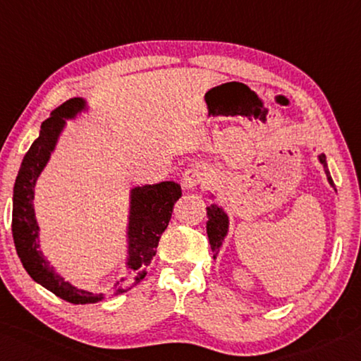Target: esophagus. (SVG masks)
I'll return each instance as SVG.
<instances>
[{"label":"esophagus","instance_id":"1","mask_svg":"<svg viewBox=\"0 0 361 361\" xmlns=\"http://www.w3.org/2000/svg\"><path fill=\"white\" fill-rule=\"evenodd\" d=\"M182 187L185 188V190H195L201 182H203V176L198 169H187L184 176H182Z\"/></svg>","mask_w":361,"mask_h":361}]
</instances>
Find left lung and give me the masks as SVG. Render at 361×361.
Segmentation results:
<instances>
[{"label": "left lung", "instance_id": "8db88e82", "mask_svg": "<svg viewBox=\"0 0 361 361\" xmlns=\"http://www.w3.org/2000/svg\"><path fill=\"white\" fill-rule=\"evenodd\" d=\"M319 161L322 166L325 169V174H326V179L330 182V185L334 188V182L330 176V171H328V164L325 160V155L320 154L319 155ZM209 198L214 200L217 198L216 195L212 192H209ZM207 211V222H206V231H207V238H209V244H211V249L214 252V258L217 257L220 247H222V244L225 241L226 235H228V230H230V217L228 214H226L225 207L224 206H219L216 203H212L211 206L206 207Z\"/></svg>", "mask_w": 361, "mask_h": 361}]
</instances>
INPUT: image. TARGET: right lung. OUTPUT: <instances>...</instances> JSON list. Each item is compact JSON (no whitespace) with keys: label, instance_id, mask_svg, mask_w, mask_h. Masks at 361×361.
I'll list each match as a JSON object with an SVG mask.
<instances>
[{"label":"right lung","instance_id":"1","mask_svg":"<svg viewBox=\"0 0 361 361\" xmlns=\"http://www.w3.org/2000/svg\"><path fill=\"white\" fill-rule=\"evenodd\" d=\"M88 111L90 106L84 98H71L50 112V117L41 125L39 136L23 157L12 198V236L25 271L35 282L73 305H92L104 300L106 296L120 295L137 286L147 274V267L157 254L158 241L169 224L174 203L182 197L180 185L174 180L133 187L130 190L128 224L125 231V268L130 276L126 286L117 287L112 293L97 295L73 286L56 273L39 249L41 228L37 225L33 204L35 187L37 177L47 166L59 144L68 120H75Z\"/></svg>","mask_w":361,"mask_h":361}]
</instances>
